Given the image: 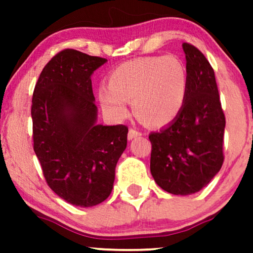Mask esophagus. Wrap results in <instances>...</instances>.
<instances>
[{
	"instance_id": "obj_1",
	"label": "esophagus",
	"mask_w": 253,
	"mask_h": 253,
	"mask_svg": "<svg viewBox=\"0 0 253 253\" xmlns=\"http://www.w3.org/2000/svg\"><path fill=\"white\" fill-rule=\"evenodd\" d=\"M140 135H141V132H139V130H136L134 128H130L128 130V135H127V138H128V140H132V139L138 138V136Z\"/></svg>"
}]
</instances>
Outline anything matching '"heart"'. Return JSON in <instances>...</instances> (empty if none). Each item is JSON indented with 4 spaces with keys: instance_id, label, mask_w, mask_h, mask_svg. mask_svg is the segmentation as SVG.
I'll return each instance as SVG.
<instances>
[{
    "instance_id": "obj_1",
    "label": "heart",
    "mask_w": 253,
    "mask_h": 253,
    "mask_svg": "<svg viewBox=\"0 0 253 253\" xmlns=\"http://www.w3.org/2000/svg\"><path fill=\"white\" fill-rule=\"evenodd\" d=\"M97 90L101 108L121 120L132 101L136 117L149 126H164L179 114L188 92V72L176 56L139 57L121 63Z\"/></svg>"
}]
</instances>
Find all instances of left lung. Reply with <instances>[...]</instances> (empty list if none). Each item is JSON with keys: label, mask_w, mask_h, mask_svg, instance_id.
<instances>
[{"label": "left lung", "mask_w": 253, "mask_h": 253, "mask_svg": "<svg viewBox=\"0 0 253 253\" xmlns=\"http://www.w3.org/2000/svg\"><path fill=\"white\" fill-rule=\"evenodd\" d=\"M182 46L188 72L184 106L172 123L149 139L156 183L168 193L184 196L201 190L221 169L226 119L210 62L191 43Z\"/></svg>", "instance_id": "obj_1"}]
</instances>
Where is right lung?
I'll list each match as a JSON object with an SVG mask.
<instances>
[{"mask_svg":"<svg viewBox=\"0 0 253 253\" xmlns=\"http://www.w3.org/2000/svg\"><path fill=\"white\" fill-rule=\"evenodd\" d=\"M107 62L66 48L45 65L32 97L33 149L58 196L92 207L110 195L127 146L125 125H97L91 75Z\"/></svg>","mask_w":253,"mask_h":253,"instance_id":"obj_1","label":"right lung"}]
</instances>
